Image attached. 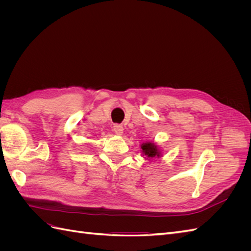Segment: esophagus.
I'll return each mask as SVG.
<instances>
[{
    "label": "esophagus",
    "instance_id": "34e87169",
    "mask_svg": "<svg viewBox=\"0 0 251 251\" xmlns=\"http://www.w3.org/2000/svg\"><path fill=\"white\" fill-rule=\"evenodd\" d=\"M113 130H114V132H115V134L118 135V136H121V135L124 134V126H120V125H115V126H114Z\"/></svg>",
    "mask_w": 251,
    "mask_h": 251
}]
</instances>
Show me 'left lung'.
<instances>
[{
  "label": "left lung",
  "mask_w": 251,
  "mask_h": 251,
  "mask_svg": "<svg viewBox=\"0 0 251 251\" xmlns=\"http://www.w3.org/2000/svg\"><path fill=\"white\" fill-rule=\"evenodd\" d=\"M140 147H141L142 155L146 156L144 158H147L148 160H151V159H155V158H160L162 156L161 149L158 146H156L155 142H151V141L143 142Z\"/></svg>",
  "instance_id": "left-lung-1"
}]
</instances>
